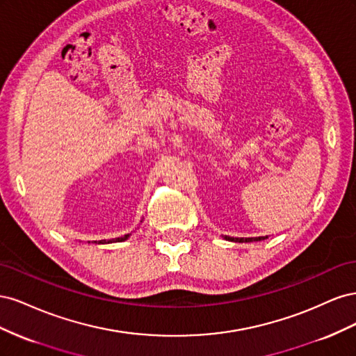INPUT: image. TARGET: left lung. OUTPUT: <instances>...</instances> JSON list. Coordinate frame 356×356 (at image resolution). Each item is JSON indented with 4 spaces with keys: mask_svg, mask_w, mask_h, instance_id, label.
<instances>
[{
    "mask_svg": "<svg viewBox=\"0 0 356 356\" xmlns=\"http://www.w3.org/2000/svg\"><path fill=\"white\" fill-rule=\"evenodd\" d=\"M224 239H227L230 242H239V243H243V242H257V241H264L267 239V236L264 238V236H260V238H230V236H224Z\"/></svg>",
    "mask_w": 356,
    "mask_h": 356,
    "instance_id": "8db88e82",
    "label": "left lung"
}]
</instances>
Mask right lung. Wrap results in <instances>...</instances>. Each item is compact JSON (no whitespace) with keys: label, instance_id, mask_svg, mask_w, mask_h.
Instances as JSON below:
<instances>
[{"label":"right lung","instance_id":"1","mask_svg":"<svg viewBox=\"0 0 356 356\" xmlns=\"http://www.w3.org/2000/svg\"><path fill=\"white\" fill-rule=\"evenodd\" d=\"M129 236L131 234H124V236H122V238H115V239H111V241H99L98 243H110V242H123V241H126ZM96 242V241H95Z\"/></svg>","mask_w":356,"mask_h":356}]
</instances>
